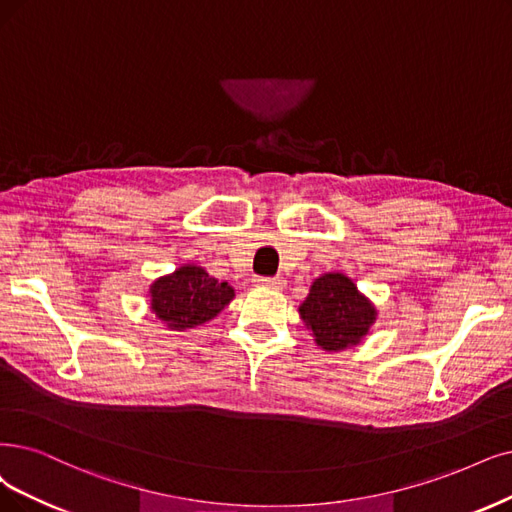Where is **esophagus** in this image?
<instances>
[{
  "mask_svg": "<svg viewBox=\"0 0 512 512\" xmlns=\"http://www.w3.org/2000/svg\"><path fill=\"white\" fill-rule=\"evenodd\" d=\"M255 285L257 287H268V289H282L285 287V278H280V276H276V278H268V276H255Z\"/></svg>",
  "mask_w": 512,
  "mask_h": 512,
  "instance_id": "obj_1",
  "label": "esophagus"
}]
</instances>
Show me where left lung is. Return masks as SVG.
Returning <instances> with one entry per match:
<instances>
[{
    "mask_svg": "<svg viewBox=\"0 0 512 512\" xmlns=\"http://www.w3.org/2000/svg\"><path fill=\"white\" fill-rule=\"evenodd\" d=\"M299 314L312 329L316 344L327 352L361 344L377 316L371 301L358 293L344 274L316 278L306 301L299 306Z\"/></svg>",
    "mask_w": 512,
    "mask_h": 512,
    "instance_id": "left-lung-1",
    "label": "left lung"
}]
</instances>
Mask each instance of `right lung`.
Wrapping results in <instances>:
<instances>
[{
    "label": "right lung",
    "mask_w": 512,
    "mask_h": 512,
    "mask_svg": "<svg viewBox=\"0 0 512 512\" xmlns=\"http://www.w3.org/2000/svg\"><path fill=\"white\" fill-rule=\"evenodd\" d=\"M149 293L151 312L175 331L208 323L234 299V289L227 282L208 276L198 266H181L158 278Z\"/></svg>",
    "instance_id": "obj_1"
}]
</instances>
